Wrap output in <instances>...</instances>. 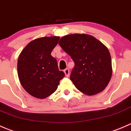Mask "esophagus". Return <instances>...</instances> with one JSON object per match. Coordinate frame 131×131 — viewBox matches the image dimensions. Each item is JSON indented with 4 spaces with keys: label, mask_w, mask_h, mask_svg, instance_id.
I'll return each mask as SVG.
<instances>
[{
    "label": "esophagus",
    "mask_w": 131,
    "mask_h": 131,
    "mask_svg": "<svg viewBox=\"0 0 131 131\" xmlns=\"http://www.w3.org/2000/svg\"><path fill=\"white\" fill-rule=\"evenodd\" d=\"M64 73H65V75L66 76H67V77H68L69 76V69H64Z\"/></svg>",
    "instance_id": "1"
}]
</instances>
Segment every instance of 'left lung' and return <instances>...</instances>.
Listing matches in <instances>:
<instances>
[{"instance_id":"1","label":"left lung","mask_w":131,"mask_h":131,"mask_svg":"<svg viewBox=\"0 0 131 131\" xmlns=\"http://www.w3.org/2000/svg\"><path fill=\"white\" fill-rule=\"evenodd\" d=\"M59 44L74 62L70 80L76 89L88 95L104 90L112 76L108 48L94 36L85 34L67 35Z\"/></svg>"}]
</instances>
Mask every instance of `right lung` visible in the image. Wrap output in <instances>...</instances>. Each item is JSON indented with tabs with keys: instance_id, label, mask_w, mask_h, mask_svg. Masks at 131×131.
Instances as JSON below:
<instances>
[{
	"instance_id": "right-lung-1",
	"label": "right lung",
	"mask_w": 131,
	"mask_h": 131,
	"mask_svg": "<svg viewBox=\"0 0 131 131\" xmlns=\"http://www.w3.org/2000/svg\"><path fill=\"white\" fill-rule=\"evenodd\" d=\"M59 36L43 37L30 42L18 59V75L23 89L34 97L45 99L55 92L64 77L51 55Z\"/></svg>"
}]
</instances>
